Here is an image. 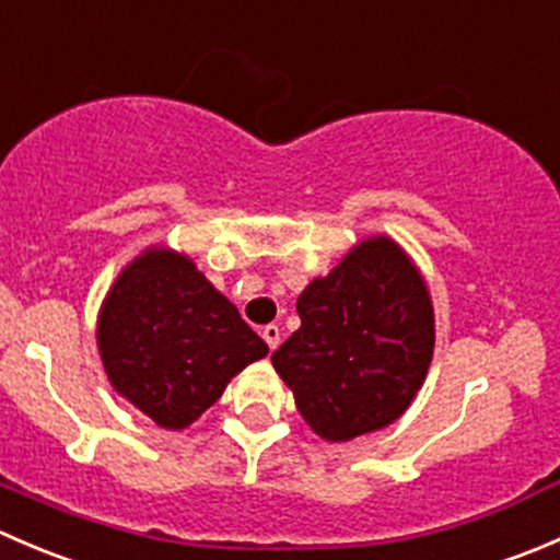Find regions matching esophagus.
<instances>
[{"label": "esophagus", "instance_id": "1", "mask_svg": "<svg viewBox=\"0 0 560 560\" xmlns=\"http://www.w3.org/2000/svg\"><path fill=\"white\" fill-rule=\"evenodd\" d=\"M262 338H265V343H268L270 349H276V347H279V341H281V327L279 325H265L262 327Z\"/></svg>", "mask_w": 560, "mask_h": 560}]
</instances>
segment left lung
Here are the masks:
<instances>
[{
    "label": "left lung",
    "instance_id": "left-lung-1",
    "mask_svg": "<svg viewBox=\"0 0 560 560\" xmlns=\"http://www.w3.org/2000/svg\"><path fill=\"white\" fill-rule=\"evenodd\" d=\"M298 314L301 327L270 360L316 436L349 442L409 409L431 369L436 322L420 268L389 235L360 241L316 276Z\"/></svg>",
    "mask_w": 560,
    "mask_h": 560
}]
</instances>
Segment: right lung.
Returning <instances> with one entry per match:
<instances>
[{
  "label": "right lung",
  "instance_id": "obj_1",
  "mask_svg": "<svg viewBox=\"0 0 560 560\" xmlns=\"http://www.w3.org/2000/svg\"><path fill=\"white\" fill-rule=\"evenodd\" d=\"M113 389L165 431H184L268 343L189 254L149 246L121 268L97 316Z\"/></svg>",
  "mask_w": 560,
  "mask_h": 560
}]
</instances>
